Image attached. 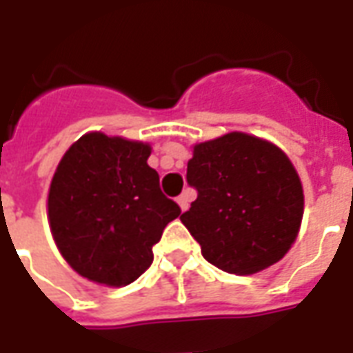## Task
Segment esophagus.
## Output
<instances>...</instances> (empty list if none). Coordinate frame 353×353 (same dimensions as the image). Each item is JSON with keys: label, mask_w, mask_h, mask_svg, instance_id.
Returning <instances> with one entry per match:
<instances>
[{"label": "esophagus", "mask_w": 353, "mask_h": 353, "mask_svg": "<svg viewBox=\"0 0 353 353\" xmlns=\"http://www.w3.org/2000/svg\"><path fill=\"white\" fill-rule=\"evenodd\" d=\"M191 200H192V192H189V191L181 192V194L177 196V204H179V208H181V212H187V210H189Z\"/></svg>", "instance_id": "obj_1"}]
</instances>
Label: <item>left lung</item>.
<instances>
[{"instance_id":"8db88e82","label":"left lung","mask_w":353,"mask_h":353,"mask_svg":"<svg viewBox=\"0 0 353 353\" xmlns=\"http://www.w3.org/2000/svg\"><path fill=\"white\" fill-rule=\"evenodd\" d=\"M187 181L199 196L179 219L217 268L259 272L295 242L303 185L288 154L272 143L244 132L199 143Z\"/></svg>"}]
</instances>
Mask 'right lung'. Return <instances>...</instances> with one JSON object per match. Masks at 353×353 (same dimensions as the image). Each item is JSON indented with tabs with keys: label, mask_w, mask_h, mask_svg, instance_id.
<instances>
[{
	"label": "right lung",
	"mask_w": 353,
	"mask_h": 353,
	"mask_svg": "<svg viewBox=\"0 0 353 353\" xmlns=\"http://www.w3.org/2000/svg\"><path fill=\"white\" fill-rule=\"evenodd\" d=\"M151 147L85 134L58 164L49 189L52 238L75 272L123 288L153 263V245L181 210L147 164Z\"/></svg>",
	"instance_id": "1"
}]
</instances>
